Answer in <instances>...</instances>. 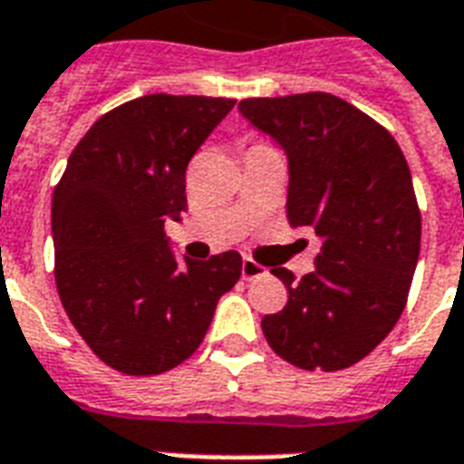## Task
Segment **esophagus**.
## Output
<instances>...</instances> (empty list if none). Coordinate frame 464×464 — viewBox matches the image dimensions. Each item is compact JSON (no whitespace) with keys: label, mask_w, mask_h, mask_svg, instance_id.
Instances as JSON below:
<instances>
[{"label":"esophagus","mask_w":464,"mask_h":464,"mask_svg":"<svg viewBox=\"0 0 464 464\" xmlns=\"http://www.w3.org/2000/svg\"><path fill=\"white\" fill-rule=\"evenodd\" d=\"M261 274H266V269H264L261 264H256V261H254V259H245V261H242V276H245L246 281H249V278L261 276Z\"/></svg>","instance_id":"34e87169"}]
</instances>
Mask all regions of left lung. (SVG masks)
I'll list each match as a JSON object with an SVG mask.
<instances>
[{
  "label": "left lung",
  "mask_w": 464,
  "mask_h": 464,
  "mask_svg": "<svg viewBox=\"0 0 464 464\" xmlns=\"http://www.w3.org/2000/svg\"><path fill=\"white\" fill-rule=\"evenodd\" d=\"M239 112L285 151L288 222L320 237L311 274L271 269L288 303L264 315V337L308 372L352 367L392 333L409 298L420 252L409 163L382 124L327 92L252 97Z\"/></svg>",
  "instance_id": "obj_1"
}]
</instances>
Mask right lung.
I'll return each mask as SVG.
<instances>
[{
    "label": "right lung",
    "mask_w": 464,
    "mask_h": 464,
    "mask_svg": "<svg viewBox=\"0 0 464 464\" xmlns=\"http://www.w3.org/2000/svg\"><path fill=\"white\" fill-rule=\"evenodd\" d=\"M232 107L200 95L120 104L87 129L55 186L58 295L90 350L121 374L186 362L242 276L237 252L179 266L163 229L188 208V163Z\"/></svg>",
    "instance_id": "add662e5"
}]
</instances>
